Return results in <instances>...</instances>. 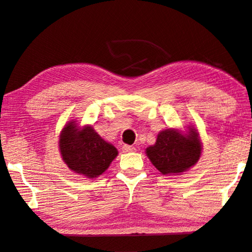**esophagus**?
<instances>
[{"instance_id":"34e87169","label":"esophagus","mask_w":252,"mask_h":252,"mask_svg":"<svg viewBox=\"0 0 252 252\" xmlns=\"http://www.w3.org/2000/svg\"><path fill=\"white\" fill-rule=\"evenodd\" d=\"M135 150V148L132 146H129V145H125L122 147V151L123 153H132V151Z\"/></svg>"}]
</instances>
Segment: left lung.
<instances>
[{"instance_id": "left-lung-1", "label": "left lung", "mask_w": 252, "mask_h": 252, "mask_svg": "<svg viewBox=\"0 0 252 252\" xmlns=\"http://www.w3.org/2000/svg\"><path fill=\"white\" fill-rule=\"evenodd\" d=\"M146 154L162 175H179L198 161L202 142L194 126H189L185 134L176 129H166L158 133L156 143L147 148Z\"/></svg>"}]
</instances>
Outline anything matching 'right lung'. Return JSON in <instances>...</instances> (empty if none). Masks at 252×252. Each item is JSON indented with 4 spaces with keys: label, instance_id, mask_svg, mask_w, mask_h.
Listing matches in <instances>:
<instances>
[{
    "label": "right lung",
    "instance_id": "add662e5",
    "mask_svg": "<svg viewBox=\"0 0 252 252\" xmlns=\"http://www.w3.org/2000/svg\"><path fill=\"white\" fill-rule=\"evenodd\" d=\"M59 150L68 168L87 178L102 175L118 156L117 148L103 140L93 126L81 129L75 121L68 122L62 130Z\"/></svg>",
    "mask_w": 252,
    "mask_h": 252
}]
</instances>
